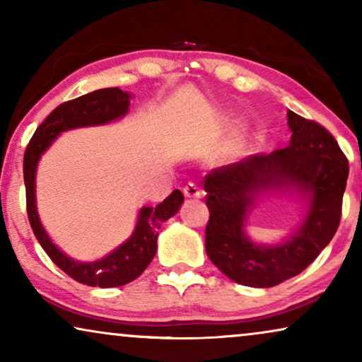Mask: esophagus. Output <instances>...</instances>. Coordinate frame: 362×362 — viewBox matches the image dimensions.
Instances as JSON below:
<instances>
[{"mask_svg":"<svg viewBox=\"0 0 362 362\" xmlns=\"http://www.w3.org/2000/svg\"><path fill=\"white\" fill-rule=\"evenodd\" d=\"M182 192H185L186 197H201L202 196V189L199 185L196 182H187V185L182 187Z\"/></svg>","mask_w":362,"mask_h":362,"instance_id":"34e87169","label":"esophagus"}]
</instances>
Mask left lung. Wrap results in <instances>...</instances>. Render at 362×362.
Returning <instances> with one entry per match:
<instances>
[{
  "mask_svg": "<svg viewBox=\"0 0 362 362\" xmlns=\"http://www.w3.org/2000/svg\"><path fill=\"white\" fill-rule=\"evenodd\" d=\"M290 145L212 170L204 177L209 221L206 252L235 284L269 288L298 275L338 230L349 175L348 158L318 122L288 110ZM295 185L312 192L309 216L285 245L259 247L246 239L243 222L255 192Z\"/></svg>",
  "mask_w": 362,
  "mask_h": 362,
  "instance_id": "1",
  "label": "left lung"
}]
</instances>
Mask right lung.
<instances>
[{"mask_svg": "<svg viewBox=\"0 0 362 362\" xmlns=\"http://www.w3.org/2000/svg\"><path fill=\"white\" fill-rule=\"evenodd\" d=\"M130 95L120 88H100V90L86 93V95L64 102L49 113L46 120L37 127L24 151V185H26V209L31 229L46 254L59 269L78 284L88 286H122L138 279L156 254L158 230L161 224L175 216L180 209L185 196L180 189H175L156 207H143L138 216L136 229L125 244L113 250L102 260L78 264L64 255L52 244L49 235L39 221L36 212V197H34V176L39 158L54 138L61 132L77 127L100 125L125 115L130 107Z\"/></svg>", "mask_w": 362, "mask_h": 362, "instance_id": "right-lung-1", "label": "right lung"}]
</instances>
